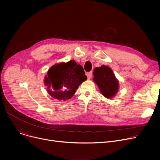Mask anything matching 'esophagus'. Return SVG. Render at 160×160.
<instances>
[{"label": "esophagus", "mask_w": 160, "mask_h": 160, "mask_svg": "<svg viewBox=\"0 0 160 160\" xmlns=\"http://www.w3.org/2000/svg\"><path fill=\"white\" fill-rule=\"evenodd\" d=\"M86 75H87V77H88V79H90V78L92 77V72H88Z\"/></svg>", "instance_id": "obj_1"}]
</instances>
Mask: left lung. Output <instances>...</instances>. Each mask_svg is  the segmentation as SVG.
Wrapping results in <instances>:
<instances>
[{
    "instance_id": "1",
    "label": "left lung",
    "mask_w": 160,
    "mask_h": 160,
    "mask_svg": "<svg viewBox=\"0 0 160 160\" xmlns=\"http://www.w3.org/2000/svg\"><path fill=\"white\" fill-rule=\"evenodd\" d=\"M93 80L98 86L102 95L108 98H112L118 91L119 82L110 67L102 65L95 67Z\"/></svg>"
}]
</instances>
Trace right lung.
Instances as JSON below:
<instances>
[{
  "instance_id": "right-lung-1",
  "label": "right lung",
  "mask_w": 160,
  "mask_h": 160,
  "mask_svg": "<svg viewBox=\"0 0 160 160\" xmlns=\"http://www.w3.org/2000/svg\"><path fill=\"white\" fill-rule=\"evenodd\" d=\"M86 80L82 66L71 60L50 67L44 82L48 93L52 97L65 100L70 99L79 86Z\"/></svg>"
}]
</instances>
